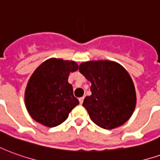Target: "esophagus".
<instances>
[{"instance_id": "34e87169", "label": "esophagus", "mask_w": 160, "mask_h": 160, "mask_svg": "<svg viewBox=\"0 0 160 160\" xmlns=\"http://www.w3.org/2000/svg\"><path fill=\"white\" fill-rule=\"evenodd\" d=\"M79 101H80V104H82V103H83V101H84V97L80 98H79Z\"/></svg>"}]
</instances>
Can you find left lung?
<instances>
[{"instance_id":"8db88e82","label":"left lung","mask_w":160,"mask_h":160,"mask_svg":"<svg viewBox=\"0 0 160 160\" xmlns=\"http://www.w3.org/2000/svg\"><path fill=\"white\" fill-rule=\"evenodd\" d=\"M79 71L92 83V95L85 98L83 106L94 123L105 129L125 123L136 104L134 83L125 68L110 61H91L81 63Z\"/></svg>"}]
</instances>
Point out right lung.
<instances>
[{
	"mask_svg": "<svg viewBox=\"0 0 160 160\" xmlns=\"http://www.w3.org/2000/svg\"><path fill=\"white\" fill-rule=\"evenodd\" d=\"M77 69L74 62L52 58L35 70L25 94L26 109L34 120L47 127H56L80 104L68 81L69 73Z\"/></svg>",
	"mask_w": 160,
	"mask_h": 160,
	"instance_id": "right-lung-1",
	"label": "right lung"
}]
</instances>
